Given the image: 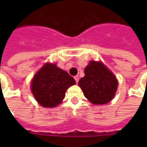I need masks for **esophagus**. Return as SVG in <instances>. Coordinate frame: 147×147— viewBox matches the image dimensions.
Returning a JSON list of instances; mask_svg holds the SVG:
<instances>
[{
  "label": "esophagus",
  "mask_w": 147,
  "mask_h": 147,
  "mask_svg": "<svg viewBox=\"0 0 147 147\" xmlns=\"http://www.w3.org/2000/svg\"><path fill=\"white\" fill-rule=\"evenodd\" d=\"M74 79H75V80H76V83H78V82H79V79H80V78H79V76H76L74 77Z\"/></svg>",
  "instance_id": "1"
}]
</instances>
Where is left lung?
<instances>
[{
  "label": "left lung",
  "instance_id": "1",
  "mask_svg": "<svg viewBox=\"0 0 147 147\" xmlns=\"http://www.w3.org/2000/svg\"><path fill=\"white\" fill-rule=\"evenodd\" d=\"M85 76L79 81L84 96L94 105H104L113 98L118 81L112 71L100 61H90Z\"/></svg>",
  "mask_w": 147,
  "mask_h": 147
}]
</instances>
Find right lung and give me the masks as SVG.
Masks as SVG:
<instances>
[{"mask_svg":"<svg viewBox=\"0 0 147 147\" xmlns=\"http://www.w3.org/2000/svg\"><path fill=\"white\" fill-rule=\"evenodd\" d=\"M76 81L56 64L46 63L38 71L31 81V91L39 105L53 108L61 104L68 87Z\"/></svg>","mask_w":147,"mask_h":147,"instance_id":"1","label":"right lung"}]
</instances>
